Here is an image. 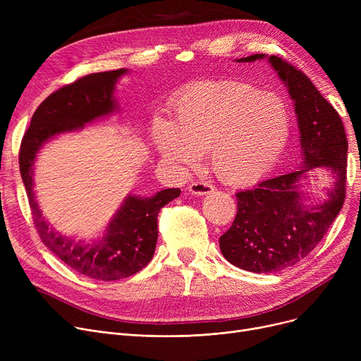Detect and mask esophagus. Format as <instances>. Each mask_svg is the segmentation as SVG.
<instances>
[{
  "mask_svg": "<svg viewBox=\"0 0 361 361\" xmlns=\"http://www.w3.org/2000/svg\"><path fill=\"white\" fill-rule=\"evenodd\" d=\"M215 190V187L206 181H195L188 187V192L196 196H203V195H209Z\"/></svg>",
  "mask_w": 361,
  "mask_h": 361,
  "instance_id": "1",
  "label": "esophagus"
}]
</instances>
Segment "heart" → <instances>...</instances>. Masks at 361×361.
<instances>
[{
  "label": "heart",
  "mask_w": 361,
  "mask_h": 361,
  "mask_svg": "<svg viewBox=\"0 0 361 361\" xmlns=\"http://www.w3.org/2000/svg\"><path fill=\"white\" fill-rule=\"evenodd\" d=\"M173 121L158 120L154 142L161 155L193 168L209 150L219 180L245 185L275 166L291 133L288 102L278 93L233 80L197 82L171 104Z\"/></svg>",
  "instance_id": "heart-1"
}]
</instances>
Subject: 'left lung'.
Here are the masks:
<instances>
[{
  "label": "left lung",
  "mask_w": 361,
  "mask_h": 361,
  "mask_svg": "<svg viewBox=\"0 0 361 361\" xmlns=\"http://www.w3.org/2000/svg\"><path fill=\"white\" fill-rule=\"evenodd\" d=\"M264 56L253 54L238 63ZM269 63L294 99L305 168L235 195L237 215L231 228L221 235L219 247L234 267L255 274L278 272L305 259L343 209L347 183L348 142L339 114L301 70L278 55L269 56ZM320 167L336 177L334 188L329 201L309 210L302 204L296 183Z\"/></svg>",
  "instance_id": "left-lung-1"
}]
</instances>
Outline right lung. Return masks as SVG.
Returning <instances> with one entry per match:
<instances>
[{
	"instance_id": "obj_1",
	"label": "right lung",
	"mask_w": 361,
	"mask_h": 361,
	"mask_svg": "<svg viewBox=\"0 0 361 361\" xmlns=\"http://www.w3.org/2000/svg\"><path fill=\"white\" fill-rule=\"evenodd\" d=\"M124 68L93 73L55 90L37 106L18 154L36 231L47 247L75 272L99 281H117L142 271L152 260L158 240V214L180 196V188H166L152 197L128 196L97 244H78L54 233L33 193V162L37 150L55 135L73 131L116 109L112 92Z\"/></svg>"
}]
</instances>
